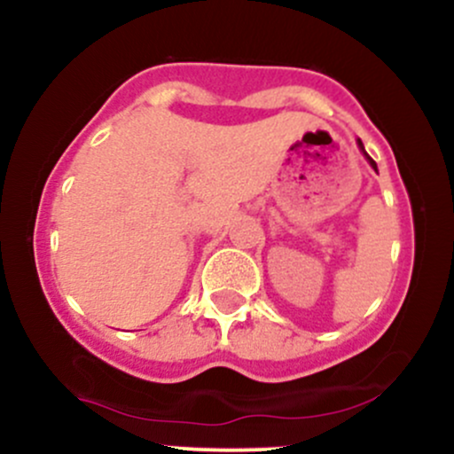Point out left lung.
<instances>
[{
	"label": "left lung",
	"mask_w": 454,
	"mask_h": 454,
	"mask_svg": "<svg viewBox=\"0 0 454 454\" xmlns=\"http://www.w3.org/2000/svg\"><path fill=\"white\" fill-rule=\"evenodd\" d=\"M358 147H361V151H363V153H364V158H367V160H369V164H372V166H373V168H376V170H378L376 161H373L372 158H369V155H367V151H364V147H363V143H361V140H358Z\"/></svg>",
	"instance_id": "1"
}]
</instances>
